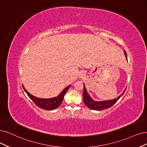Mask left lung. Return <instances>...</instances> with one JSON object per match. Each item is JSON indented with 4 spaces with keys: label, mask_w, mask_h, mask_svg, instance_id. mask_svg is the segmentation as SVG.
I'll return each mask as SVG.
<instances>
[{
    "label": "left lung",
    "mask_w": 147,
    "mask_h": 147,
    "mask_svg": "<svg viewBox=\"0 0 147 147\" xmlns=\"http://www.w3.org/2000/svg\"><path fill=\"white\" fill-rule=\"evenodd\" d=\"M125 54L126 58L127 59V53L126 51H124ZM126 90H125V91L123 92L122 94H121V96H119L117 98L113 100H105V101H102V102H97L94 101L93 99H92L88 94L86 92V88L85 87V86L84 85V91H83V100L84 104L86 107H88L91 110H98L100 111L102 110H104L107 109V108H110L114 104H116V102L120 99V97L124 94L125 91Z\"/></svg>",
    "instance_id": "obj_1"
}]
</instances>
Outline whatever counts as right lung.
Instances as JSON below:
<instances>
[{
	"mask_svg": "<svg viewBox=\"0 0 147 147\" xmlns=\"http://www.w3.org/2000/svg\"><path fill=\"white\" fill-rule=\"evenodd\" d=\"M24 91L26 92L27 95L32 100L34 104L40 108L44 109L45 110H51L56 109V108H58L63 101L64 96L66 93V92L68 91V90L69 88V86H68L67 88H65L62 91V93L60 94L57 97H53V98L51 99H41L38 98L34 96L31 95L30 93H29L28 91L26 90V89L24 88V86L22 85Z\"/></svg>",
	"mask_w": 147,
	"mask_h": 147,
	"instance_id": "add662e5",
	"label": "right lung"
}]
</instances>
